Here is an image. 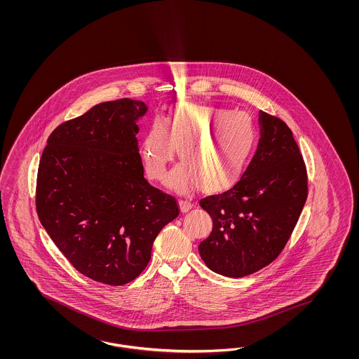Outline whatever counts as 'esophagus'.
Instances as JSON below:
<instances>
[{
	"mask_svg": "<svg viewBox=\"0 0 359 359\" xmlns=\"http://www.w3.org/2000/svg\"><path fill=\"white\" fill-rule=\"evenodd\" d=\"M179 205H180V210L184 213V212H188L189 209H192L194 207V204L191 203V201H188V200H179Z\"/></svg>",
	"mask_w": 359,
	"mask_h": 359,
	"instance_id": "esophagus-1",
	"label": "esophagus"
}]
</instances>
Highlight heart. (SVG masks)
Masks as SVG:
<instances>
[{"mask_svg":"<svg viewBox=\"0 0 359 359\" xmlns=\"http://www.w3.org/2000/svg\"><path fill=\"white\" fill-rule=\"evenodd\" d=\"M221 135L216 140L211 133ZM257 143V130L245 113H230L221 107H183L165 113L144 134L141 156L147 176L161 180L172 146L180 163L167 176V184L187 189L224 191L243 176Z\"/></svg>","mask_w":359,"mask_h":359,"instance_id":"heart-1","label":"heart"}]
</instances>
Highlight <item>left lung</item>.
<instances>
[{
  "instance_id": "left-lung-1",
  "label": "left lung",
  "mask_w": 359,
  "mask_h": 359,
  "mask_svg": "<svg viewBox=\"0 0 359 359\" xmlns=\"http://www.w3.org/2000/svg\"><path fill=\"white\" fill-rule=\"evenodd\" d=\"M261 140L237 184L200 200L213 228L198 245L212 271L242 278L269 266L291 237L308 196L304 159L284 121L259 111Z\"/></svg>"
}]
</instances>
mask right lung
Instances as JSON below:
<instances>
[{
  "label": "right lung",
  "mask_w": 359,
  "mask_h": 359,
  "mask_svg": "<svg viewBox=\"0 0 359 359\" xmlns=\"http://www.w3.org/2000/svg\"><path fill=\"white\" fill-rule=\"evenodd\" d=\"M144 102H101L47 140L36 177V213L65 258L108 285L134 280L159 231L179 216L176 198L143 176L137 134Z\"/></svg>",
  "instance_id": "add662e5"
}]
</instances>
